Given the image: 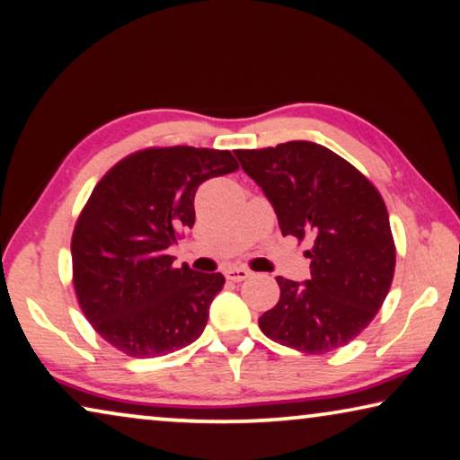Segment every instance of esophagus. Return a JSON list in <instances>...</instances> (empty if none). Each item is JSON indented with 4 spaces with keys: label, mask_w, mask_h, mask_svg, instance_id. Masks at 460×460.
Returning <instances> with one entry per match:
<instances>
[{
    "label": "esophagus",
    "mask_w": 460,
    "mask_h": 460,
    "mask_svg": "<svg viewBox=\"0 0 460 460\" xmlns=\"http://www.w3.org/2000/svg\"><path fill=\"white\" fill-rule=\"evenodd\" d=\"M224 275L230 281H244V279L251 278V271L246 270V267H228Z\"/></svg>",
    "instance_id": "1"
}]
</instances>
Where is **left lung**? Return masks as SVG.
I'll use <instances>...</instances> for the list:
<instances>
[{
    "label": "left lung",
    "mask_w": 460,
    "mask_h": 460,
    "mask_svg": "<svg viewBox=\"0 0 460 460\" xmlns=\"http://www.w3.org/2000/svg\"><path fill=\"white\" fill-rule=\"evenodd\" d=\"M263 189L281 234L306 238L310 279L278 278L279 302L259 319L263 333L304 353L348 345L383 306L394 273V243L383 197L329 147L286 141L234 152Z\"/></svg>",
    "instance_id": "obj_1"
}]
</instances>
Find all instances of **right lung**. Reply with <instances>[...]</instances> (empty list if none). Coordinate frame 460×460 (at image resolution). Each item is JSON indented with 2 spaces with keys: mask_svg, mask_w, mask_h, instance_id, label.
Wrapping results in <instances>:
<instances>
[{
  "mask_svg": "<svg viewBox=\"0 0 460 460\" xmlns=\"http://www.w3.org/2000/svg\"><path fill=\"white\" fill-rule=\"evenodd\" d=\"M236 168L228 150L150 147L123 158L92 190L72 236L74 288L112 348L158 358L199 339L226 279L176 270L168 249L193 228L197 187Z\"/></svg>",
  "mask_w": 460,
  "mask_h": 460,
  "instance_id": "add662e5",
  "label": "right lung"
}]
</instances>
